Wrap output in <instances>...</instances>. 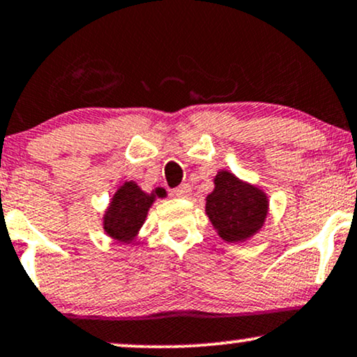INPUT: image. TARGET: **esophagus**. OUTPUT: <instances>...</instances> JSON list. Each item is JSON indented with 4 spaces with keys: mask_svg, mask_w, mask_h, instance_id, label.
Wrapping results in <instances>:
<instances>
[{
    "mask_svg": "<svg viewBox=\"0 0 357 357\" xmlns=\"http://www.w3.org/2000/svg\"><path fill=\"white\" fill-rule=\"evenodd\" d=\"M173 194L176 197H188L191 194V186L189 184H181L179 188L173 189Z\"/></svg>",
    "mask_w": 357,
    "mask_h": 357,
    "instance_id": "34e87169",
    "label": "esophagus"
}]
</instances>
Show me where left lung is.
<instances>
[{
  "mask_svg": "<svg viewBox=\"0 0 357 357\" xmlns=\"http://www.w3.org/2000/svg\"><path fill=\"white\" fill-rule=\"evenodd\" d=\"M213 191L206 197V213L218 236L240 243L258 234L268 215V196L230 171H218Z\"/></svg>",
  "mask_w": 357,
  "mask_h": 357,
  "instance_id": "1",
  "label": "left lung"
}]
</instances>
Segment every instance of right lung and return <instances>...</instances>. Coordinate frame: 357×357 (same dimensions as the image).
I'll return each instance as SVG.
<instances>
[{"instance_id":"right-lung-1","label":"right lung","mask_w":357,"mask_h":357,"mask_svg":"<svg viewBox=\"0 0 357 357\" xmlns=\"http://www.w3.org/2000/svg\"><path fill=\"white\" fill-rule=\"evenodd\" d=\"M165 189L156 188L150 194L139 184L126 181L114 194L102 217L104 231L119 243H132L144 225L146 213L156 197H165Z\"/></svg>"}]
</instances>
